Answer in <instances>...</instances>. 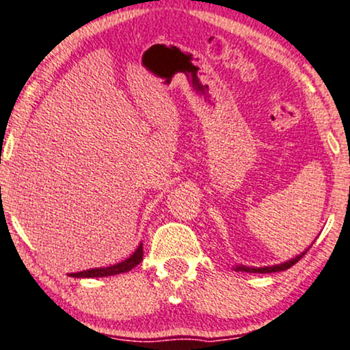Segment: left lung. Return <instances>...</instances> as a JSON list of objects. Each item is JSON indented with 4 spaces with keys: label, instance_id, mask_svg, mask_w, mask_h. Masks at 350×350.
<instances>
[{
    "label": "left lung",
    "instance_id": "1",
    "mask_svg": "<svg viewBox=\"0 0 350 350\" xmlns=\"http://www.w3.org/2000/svg\"><path fill=\"white\" fill-rule=\"evenodd\" d=\"M308 252V249L305 250L303 254H299L298 257L291 258L288 262H283L280 265H273V267H245V265H237L236 270L237 272H249V273H273V272H282V270H286L290 269V267H293L297 262L305 254Z\"/></svg>",
    "mask_w": 350,
    "mask_h": 350
}]
</instances>
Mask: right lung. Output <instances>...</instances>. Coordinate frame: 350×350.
Returning a JSON list of instances; mask_svg holds the SVG:
<instances>
[{
  "instance_id": "right-lung-1",
  "label": "right lung",
  "mask_w": 350,
  "mask_h": 350,
  "mask_svg": "<svg viewBox=\"0 0 350 350\" xmlns=\"http://www.w3.org/2000/svg\"><path fill=\"white\" fill-rule=\"evenodd\" d=\"M144 257V249L142 244L139 245L137 250L127 260L121 262L118 265H111L106 267V269H92V270H85V272H78V273H72L70 277H77V278H93V277H109V275H118V273H124L129 272L131 269H134L135 265L141 264Z\"/></svg>"
}]
</instances>
